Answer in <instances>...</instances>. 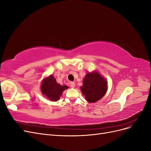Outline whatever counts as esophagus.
I'll use <instances>...</instances> for the list:
<instances>
[{"mask_svg":"<svg viewBox=\"0 0 151 151\" xmlns=\"http://www.w3.org/2000/svg\"><path fill=\"white\" fill-rule=\"evenodd\" d=\"M70 87H71L72 88H75V86H76L75 83H74V82H70Z\"/></svg>","mask_w":151,"mask_h":151,"instance_id":"1","label":"esophagus"}]
</instances>
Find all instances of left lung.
I'll return each instance as SVG.
<instances>
[{
	"label": "left lung",
	"instance_id": "obj_1",
	"mask_svg": "<svg viewBox=\"0 0 151 151\" xmlns=\"http://www.w3.org/2000/svg\"><path fill=\"white\" fill-rule=\"evenodd\" d=\"M107 81L97 70L88 72L80 87L82 93L89 103H96L101 99L108 89Z\"/></svg>",
	"mask_w": 151,
	"mask_h": 151
}]
</instances>
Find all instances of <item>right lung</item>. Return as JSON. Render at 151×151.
Masks as SVG:
<instances>
[{
	"instance_id": "add662e5",
	"label": "right lung",
	"mask_w": 151,
	"mask_h": 151,
	"mask_svg": "<svg viewBox=\"0 0 151 151\" xmlns=\"http://www.w3.org/2000/svg\"><path fill=\"white\" fill-rule=\"evenodd\" d=\"M68 88V87L67 86H62L57 83L56 79L52 75L45 77L41 85L42 94L52 101H58L62 93Z\"/></svg>"
}]
</instances>
